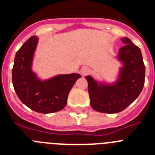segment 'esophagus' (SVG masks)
Masks as SVG:
<instances>
[{"instance_id":"1","label":"esophagus","mask_w":155,"mask_h":155,"mask_svg":"<svg viewBox=\"0 0 155 155\" xmlns=\"http://www.w3.org/2000/svg\"><path fill=\"white\" fill-rule=\"evenodd\" d=\"M90 69L89 68V67H87V66H84V67H82V68L81 69V75L82 76H85V75L89 74V73H90Z\"/></svg>"}]
</instances>
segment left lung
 <instances>
[{
    "mask_svg": "<svg viewBox=\"0 0 155 155\" xmlns=\"http://www.w3.org/2000/svg\"><path fill=\"white\" fill-rule=\"evenodd\" d=\"M125 46L119 51L123 63L119 78L112 85L99 83L86 76L90 104L96 111L117 113L128 107L140 94L145 81V66L139 47L127 37L121 39Z\"/></svg>",
    "mask_w": 155,
    "mask_h": 155,
    "instance_id": "8db88e82",
    "label": "left lung"
}]
</instances>
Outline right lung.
<instances>
[{"label": "right lung", "instance_id": "obj_1", "mask_svg": "<svg viewBox=\"0 0 155 155\" xmlns=\"http://www.w3.org/2000/svg\"><path fill=\"white\" fill-rule=\"evenodd\" d=\"M38 40L39 38L33 35L18 50L12 78L19 99L35 112L47 114L65 108L70 89L81 76L74 73L41 81L31 68Z\"/></svg>", "mask_w": 155, "mask_h": 155}]
</instances>
